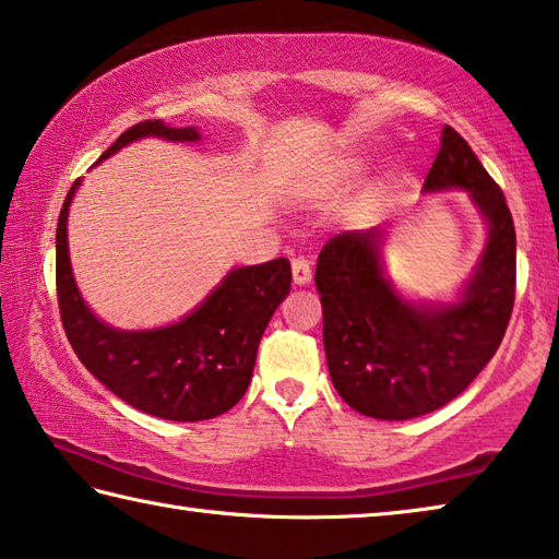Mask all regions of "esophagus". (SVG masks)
Instances as JSON below:
<instances>
[{
  "instance_id": "obj_1",
  "label": "esophagus",
  "mask_w": 559,
  "mask_h": 559,
  "mask_svg": "<svg viewBox=\"0 0 559 559\" xmlns=\"http://www.w3.org/2000/svg\"><path fill=\"white\" fill-rule=\"evenodd\" d=\"M290 269H293V283H296V286H306V283H310V278H313V266H310L308 259L302 257L293 259Z\"/></svg>"
}]
</instances>
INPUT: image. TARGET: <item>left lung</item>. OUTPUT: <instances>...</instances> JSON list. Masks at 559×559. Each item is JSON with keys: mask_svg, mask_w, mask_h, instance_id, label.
Segmentation results:
<instances>
[{"mask_svg": "<svg viewBox=\"0 0 559 559\" xmlns=\"http://www.w3.org/2000/svg\"><path fill=\"white\" fill-rule=\"evenodd\" d=\"M429 189H468L488 219L476 276L456 306H409L382 278L380 231H343L318 257L323 343L337 394L374 419H414L466 390L496 355L515 302V226L503 189L451 126Z\"/></svg>", "mask_w": 559, "mask_h": 559, "instance_id": "1", "label": "left lung"}]
</instances>
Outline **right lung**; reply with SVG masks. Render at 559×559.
<instances>
[{"mask_svg":"<svg viewBox=\"0 0 559 559\" xmlns=\"http://www.w3.org/2000/svg\"><path fill=\"white\" fill-rule=\"evenodd\" d=\"M197 140L194 128L143 120L128 128L100 159L138 138ZM79 182L66 194L56 226V298L66 337L93 377L135 409L169 421L214 419L241 400L273 310L290 290L288 259L236 269L182 323L122 333L93 318L75 288L66 241V216Z\"/></svg>","mask_w":559,"mask_h":559,"instance_id":"obj_1","label":"right lung"}]
</instances>
